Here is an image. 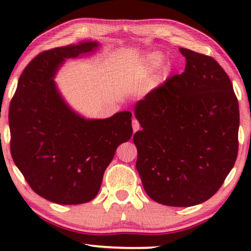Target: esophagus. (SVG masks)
I'll list each match as a JSON object with an SVG mask.
<instances>
[{
  "instance_id": "1",
  "label": "esophagus",
  "mask_w": 251,
  "mask_h": 251,
  "mask_svg": "<svg viewBox=\"0 0 251 251\" xmlns=\"http://www.w3.org/2000/svg\"><path fill=\"white\" fill-rule=\"evenodd\" d=\"M139 128H141V125H139V123L137 120H133V130L134 131H137Z\"/></svg>"
}]
</instances>
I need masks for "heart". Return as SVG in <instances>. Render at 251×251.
Segmentation results:
<instances>
[{"mask_svg": "<svg viewBox=\"0 0 251 251\" xmlns=\"http://www.w3.org/2000/svg\"><path fill=\"white\" fill-rule=\"evenodd\" d=\"M164 59H165L164 54L161 52H157V50H155V52H150L148 54H146V56L144 57L143 64L146 67V70L155 71L156 69H158L161 64H163Z\"/></svg>", "mask_w": 251, "mask_h": 251, "instance_id": "b5f03b06", "label": "heart"}]
</instances>
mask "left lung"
I'll return each instance as SVG.
<instances>
[{"instance_id":"8db88e82","label":"left lung","mask_w":251,"mask_h":251,"mask_svg":"<svg viewBox=\"0 0 251 251\" xmlns=\"http://www.w3.org/2000/svg\"><path fill=\"white\" fill-rule=\"evenodd\" d=\"M185 72L135 105L136 168L152 201L190 207L218 192L238 154L239 106L214 58L187 49Z\"/></svg>"}]
</instances>
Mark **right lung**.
<instances>
[{"label": "right lung", "mask_w": 251, "mask_h": 251, "mask_svg": "<svg viewBox=\"0 0 251 251\" xmlns=\"http://www.w3.org/2000/svg\"><path fill=\"white\" fill-rule=\"evenodd\" d=\"M97 48V42H80L42 52L21 74L10 104L12 158L34 192L59 205L94 199L116 148L133 135L130 112L86 120L53 80L66 58Z\"/></svg>", "instance_id": "add662e5"}]
</instances>
